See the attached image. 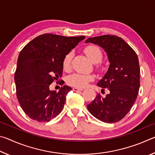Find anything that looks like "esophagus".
<instances>
[{
  "instance_id": "34e87169",
  "label": "esophagus",
  "mask_w": 155,
  "mask_h": 155,
  "mask_svg": "<svg viewBox=\"0 0 155 155\" xmlns=\"http://www.w3.org/2000/svg\"><path fill=\"white\" fill-rule=\"evenodd\" d=\"M72 90H73V91H78L83 90V88H78V87H74L72 88Z\"/></svg>"
}]
</instances>
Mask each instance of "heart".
<instances>
[{"mask_svg":"<svg viewBox=\"0 0 155 155\" xmlns=\"http://www.w3.org/2000/svg\"><path fill=\"white\" fill-rule=\"evenodd\" d=\"M85 52L88 58L94 64L100 63L103 57V52L98 46L90 45L85 48ZM73 57V52H70L65 56L63 61V67L65 70H68L71 67V62ZM94 80V77L91 74L74 73L70 75L67 78V82L69 85L76 87H84L89 82Z\"/></svg>","mask_w":155,"mask_h":155,"instance_id":"1","label":"heart"}]
</instances>
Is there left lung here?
Listing matches in <instances>:
<instances>
[{
  "label": "left lung",
  "mask_w": 155,
  "mask_h": 155,
  "mask_svg": "<svg viewBox=\"0 0 155 155\" xmlns=\"http://www.w3.org/2000/svg\"><path fill=\"white\" fill-rule=\"evenodd\" d=\"M85 43L103 48L110 63L108 70L97 85L109 94H100L87 104L90 114L106 123L120 121L127 115L137 98L140 89V69L136 52L121 38L105 35L90 38Z\"/></svg>",
  "instance_id": "left-lung-1"
}]
</instances>
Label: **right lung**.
Wrapping results in <instances>:
<instances>
[{
    "instance_id": "obj_1",
    "label": "right lung",
    "mask_w": 155,
    "mask_h": 155,
    "mask_svg": "<svg viewBox=\"0 0 155 155\" xmlns=\"http://www.w3.org/2000/svg\"><path fill=\"white\" fill-rule=\"evenodd\" d=\"M85 38L46 33L20 51L14 80L18 101L30 118L48 122L61 113L72 88L64 85L57 92L50 85L62 77L65 56Z\"/></svg>"
}]
</instances>
